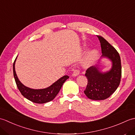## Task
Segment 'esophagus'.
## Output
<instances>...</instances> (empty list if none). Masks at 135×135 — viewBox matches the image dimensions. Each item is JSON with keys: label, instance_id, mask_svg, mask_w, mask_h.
I'll return each mask as SVG.
<instances>
[{"label": "esophagus", "instance_id": "obj_1", "mask_svg": "<svg viewBox=\"0 0 135 135\" xmlns=\"http://www.w3.org/2000/svg\"><path fill=\"white\" fill-rule=\"evenodd\" d=\"M79 74H80V70H78V69H75V70L74 71L73 75L74 76H76L77 75H78Z\"/></svg>", "mask_w": 135, "mask_h": 135}]
</instances>
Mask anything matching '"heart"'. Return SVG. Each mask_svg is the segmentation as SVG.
I'll return each mask as SVG.
<instances>
[{
    "label": "heart",
    "mask_w": 135,
    "mask_h": 135,
    "mask_svg": "<svg viewBox=\"0 0 135 135\" xmlns=\"http://www.w3.org/2000/svg\"><path fill=\"white\" fill-rule=\"evenodd\" d=\"M97 55V52L96 50H92L89 52L85 57L82 61V64L84 67H88L93 64Z\"/></svg>",
    "instance_id": "1"
}]
</instances>
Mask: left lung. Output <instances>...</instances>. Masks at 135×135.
<instances>
[{"mask_svg": "<svg viewBox=\"0 0 135 135\" xmlns=\"http://www.w3.org/2000/svg\"><path fill=\"white\" fill-rule=\"evenodd\" d=\"M101 45L102 57H107L113 63L107 73L100 72L98 67L92 66L86 71L88 85L84 93L89 99L102 100L114 93L121 82L122 68L121 58L117 50L102 36L97 35Z\"/></svg>", "mask_w": 135, "mask_h": 135, "instance_id": "1", "label": "left lung"}]
</instances>
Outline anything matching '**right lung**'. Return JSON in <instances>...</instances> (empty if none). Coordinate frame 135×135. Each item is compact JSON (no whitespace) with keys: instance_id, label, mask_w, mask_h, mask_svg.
I'll use <instances>...</instances> for the list:
<instances>
[{"instance_id":"obj_1","label":"right lung","mask_w":135,"mask_h":135,"mask_svg":"<svg viewBox=\"0 0 135 135\" xmlns=\"http://www.w3.org/2000/svg\"><path fill=\"white\" fill-rule=\"evenodd\" d=\"M16 59L13 63V74L17 86L22 96L33 103L43 104V103H46L53 100L55 98L57 94L59 93L63 84L69 78L68 75H65L47 88L43 89H32L26 87L19 81L15 71V62Z\"/></svg>"}]
</instances>
